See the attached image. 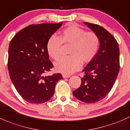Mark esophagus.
I'll use <instances>...</instances> for the list:
<instances>
[{"mask_svg": "<svg viewBox=\"0 0 130 130\" xmlns=\"http://www.w3.org/2000/svg\"><path fill=\"white\" fill-rule=\"evenodd\" d=\"M62 77H63L64 78H66V77H70V75L64 74H62Z\"/></svg>", "mask_w": 130, "mask_h": 130, "instance_id": "1", "label": "esophagus"}]
</instances>
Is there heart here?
Masks as SVG:
<instances>
[{"label": "heart", "instance_id": "heart-1", "mask_svg": "<svg viewBox=\"0 0 130 130\" xmlns=\"http://www.w3.org/2000/svg\"><path fill=\"white\" fill-rule=\"evenodd\" d=\"M62 44L70 45L69 56L56 62L55 69L69 74L79 69L81 64H87L94 59L99 50L100 40L93 32H86L77 25H69L61 30L58 37L51 36L47 42L48 54L56 61L62 56Z\"/></svg>", "mask_w": 130, "mask_h": 130}]
</instances>
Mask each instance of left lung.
Segmentation results:
<instances>
[{
	"instance_id": "1",
	"label": "left lung",
	"mask_w": 130,
	"mask_h": 130,
	"mask_svg": "<svg viewBox=\"0 0 130 130\" xmlns=\"http://www.w3.org/2000/svg\"><path fill=\"white\" fill-rule=\"evenodd\" d=\"M98 36L97 54L82 71L79 88L73 92L80 101L94 103L102 100L113 88L120 70V49L116 39L101 25L85 22Z\"/></svg>"
}]
</instances>
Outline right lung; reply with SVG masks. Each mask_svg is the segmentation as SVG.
<instances>
[{
    "label": "right lung",
    "instance_id": "add662e5",
    "mask_svg": "<svg viewBox=\"0 0 130 130\" xmlns=\"http://www.w3.org/2000/svg\"><path fill=\"white\" fill-rule=\"evenodd\" d=\"M62 24L30 25L10 41L7 63L9 76L17 91L27 102L41 104L49 101L54 95L57 82L62 79L60 73L44 76L53 68L47 42Z\"/></svg>",
    "mask_w": 130,
    "mask_h": 130
}]
</instances>
